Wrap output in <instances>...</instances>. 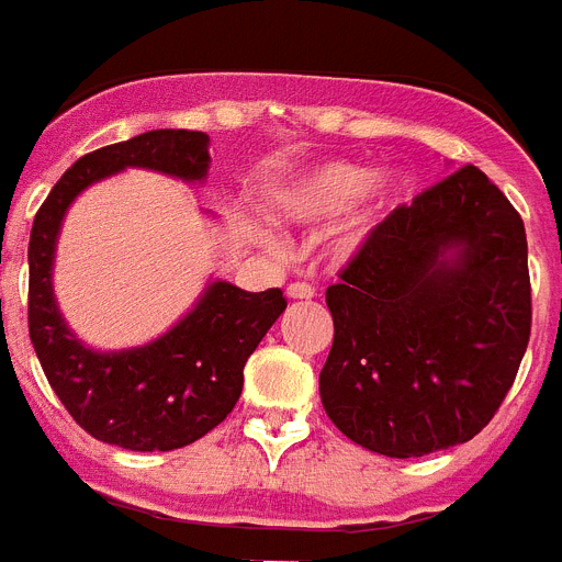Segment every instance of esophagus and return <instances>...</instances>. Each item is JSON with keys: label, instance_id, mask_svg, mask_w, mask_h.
Returning <instances> with one entry per match:
<instances>
[{"label": "esophagus", "instance_id": "obj_1", "mask_svg": "<svg viewBox=\"0 0 562 562\" xmlns=\"http://www.w3.org/2000/svg\"><path fill=\"white\" fill-rule=\"evenodd\" d=\"M286 295L295 301H307V299H313L315 290L307 284V281H292V284L286 286Z\"/></svg>", "mask_w": 562, "mask_h": 562}]
</instances>
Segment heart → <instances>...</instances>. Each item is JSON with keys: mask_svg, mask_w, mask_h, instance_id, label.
<instances>
[{"mask_svg": "<svg viewBox=\"0 0 562 562\" xmlns=\"http://www.w3.org/2000/svg\"><path fill=\"white\" fill-rule=\"evenodd\" d=\"M368 188L371 189L368 209L356 217V226L347 232L345 238V247L350 249L364 238V232H370L375 217L382 215L398 194H405V175L387 171V175L373 180V171L368 166L336 160V164H324L307 175H301L299 180H292L290 187L276 189L270 198V209L272 215H278L281 221H292V224H322V221H333L353 203H359Z\"/></svg>", "mask_w": 562, "mask_h": 562, "instance_id": "heart-1", "label": "heart"}]
</instances>
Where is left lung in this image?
<instances>
[{
  "label": "left lung",
  "instance_id": "left-lung-1",
  "mask_svg": "<svg viewBox=\"0 0 562 562\" xmlns=\"http://www.w3.org/2000/svg\"><path fill=\"white\" fill-rule=\"evenodd\" d=\"M338 278L318 375L333 425L396 459L474 439L531 336L526 226L508 198L462 166L373 226Z\"/></svg>",
  "mask_w": 562,
  "mask_h": 562
}]
</instances>
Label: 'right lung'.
<instances>
[{
    "instance_id": "right-lung-1",
    "label": "right lung",
    "mask_w": 562,
    "mask_h": 562,
    "mask_svg": "<svg viewBox=\"0 0 562 562\" xmlns=\"http://www.w3.org/2000/svg\"><path fill=\"white\" fill-rule=\"evenodd\" d=\"M209 134L157 128L80 157L40 206L27 244V330L48 384L82 430L125 451H175L221 425L244 391V364L286 310L281 290L212 281L192 310L151 345L100 353L68 330L50 272L74 198L128 166L198 183Z\"/></svg>"
}]
</instances>
